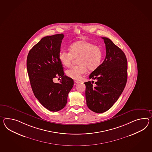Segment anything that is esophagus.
<instances>
[{"mask_svg":"<svg viewBox=\"0 0 152 152\" xmlns=\"http://www.w3.org/2000/svg\"><path fill=\"white\" fill-rule=\"evenodd\" d=\"M78 83H79V82L77 81H75L74 85H77Z\"/></svg>","mask_w":152,"mask_h":152,"instance_id":"obj_1","label":"esophagus"}]
</instances>
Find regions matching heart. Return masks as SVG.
<instances>
[{
	"instance_id": "heart-1",
	"label": "heart",
	"mask_w": 152,
	"mask_h": 152,
	"mask_svg": "<svg viewBox=\"0 0 152 152\" xmlns=\"http://www.w3.org/2000/svg\"><path fill=\"white\" fill-rule=\"evenodd\" d=\"M70 51L61 50L59 53V59L65 67H69L74 58L77 59L78 65L66 71V75L74 80H80L85 74L87 68L94 70L99 66L103 58L100 47L93 45L88 41H79L72 43Z\"/></svg>"
}]
</instances>
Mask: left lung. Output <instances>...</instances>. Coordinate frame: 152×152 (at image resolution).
Masks as SVG:
<instances>
[{"label": "left lung", "instance_id": "obj_1", "mask_svg": "<svg viewBox=\"0 0 152 152\" xmlns=\"http://www.w3.org/2000/svg\"><path fill=\"white\" fill-rule=\"evenodd\" d=\"M102 38L105 45L106 56L89 76V79L96 80V85L93 87L91 81L85 82L87 107L96 113H102L112 107L123 92L127 79L125 53L110 39Z\"/></svg>", "mask_w": 152, "mask_h": 152}]
</instances>
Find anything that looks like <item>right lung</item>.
<instances>
[{
	"label": "right lung",
	"mask_w": 152,
	"mask_h": 152,
	"mask_svg": "<svg viewBox=\"0 0 152 152\" xmlns=\"http://www.w3.org/2000/svg\"><path fill=\"white\" fill-rule=\"evenodd\" d=\"M63 34L46 36L34 45L27 58V69L34 95L40 103L51 111L65 107L67 96L73 87L74 81L64 75L59 53ZM61 77L60 83L53 78Z\"/></svg>",
	"instance_id": "1"
}]
</instances>
